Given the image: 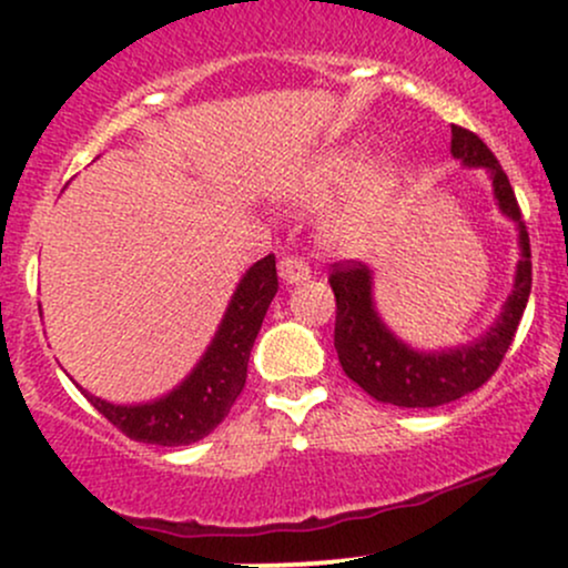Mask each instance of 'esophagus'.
Returning <instances> with one entry per match:
<instances>
[{
  "label": "esophagus",
  "instance_id": "obj_1",
  "mask_svg": "<svg viewBox=\"0 0 568 568\" xmlns=\"http://www.w3.org/2000/svg\"><path fill=\"white\" fill-rule=\"evenodd\" d=\"M280 277H283V283H288V285H293V283H304V280H310V264L304 262V258H298V256H285V258H280Z\"/></svg>",
  "mask_w": 568,
  "mask_h": 568
}]
</instances>
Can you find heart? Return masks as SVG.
<instances>
[{"label": "heart", "instance_id": "b5f03b06", "mask_svg": "<svg viewBox=\"0 0 568 568\" xmlns=\"http://www.w3.org/2000/svg\"><path fill=\"white\" fill-rule=\"evenodd\" d=\"M361 149H336L325 152L293 184V200L304 205H317L331 194L347 186V181L361 168ZM397 189V171L389 160L376 162L363 173L357 186L342 207H336L323 224V237L338 251H366L382 237L389 211H393Z\"/></svg>", "mask_w": 568, "mask_h": 568}]
</instances>
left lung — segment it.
<instances>
[{
	"label": "left lung",
	"mask_w": 568,
	"mask_h": 568,
	"mask_svg": "<svg viewBox=\"0 0 568 568\" xmlns=\"http://www.w3.org/2000/svg\"><path fill=\"white\" fill-rule=\"evenodd\" d=\"M452 154L470 168H486L499 211L518 224L520 262L513 293L501 306L497 323L484 336L456 349H410L376 315L368 266L363 262L331 264L328 283L336 296L334 347L338 363L344 374L371 397L400 408H435L484 387L499 368L505 352L510 349L531 293L529 232L520 216L510 179L501 171L491 149L473 130L452 125Z\"/></svg>",
	"instance_id": "obj_1"
}]
</instances>
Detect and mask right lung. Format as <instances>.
Returning a JSON list of instances; mask_svg holds the SVG:
<instances>
[{"label":"right lung","mask_w":568,"mask_h":568,"mask_svg":"<svg viewBox=\"0 0 568 568\" xmlns=\"http://www.w3.org/2000/svg\"><path fill=\"white\" fill-rule=\"evenodd\" d=\"M275 293L277 270L275 256L270 253L240 280L224 321L197 368L160 400L141 403V406H114L90 393L84 395L98 408V414L106 416L128 438L152 446L197 443L224 422L243 393L247 357Z\"/></svg>","instance_id":"obj_1"}]
</instances>
